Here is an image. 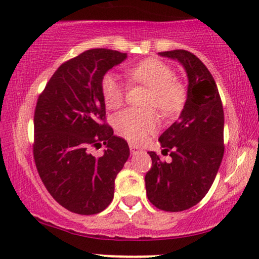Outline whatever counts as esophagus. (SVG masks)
I'll return each mask as SVG.
<instances>
[{"label":"esophagus","mask_w":259,"mask_h":259,"mask_svg":"<svg viewBox=\"0 0 259 259\" xmlns=\"http://www.w3.org/2000/svg\"><path fill=\"white\" fill-rule=\"evenodd\" d=\"M130 150H131V154H132V155H136V154H138V152L142 151V150H140V148H138V146L132 145V144L130 145Z\"/></svg>","instance_id":"1"}]
</instances>
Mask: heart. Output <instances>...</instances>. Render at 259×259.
Returning a JSON list of instances; mask_svg holds the SVG:
<instances>
[{"mask_svg":"<svg viewBox=\"0 0 259 259\" xmlns=\"http://www.w3.org/2000/svg\"><path fill=\"white\" fill-rule=\"evenodd\" d=\"M130 80L148 86V105H156L164 115H174L183 108L186 91L180 81L174 80V73L167 63L157 59L143 60L126 71ZM104 103L116 109L123 102L124 85L117 75L108 73L101 82ZM159 120L154 109L128 108L114 116V126L131 143H142L158 127Z\"/></svg>","mask_w":259,"mask_h":259,"instance_id":"heart-1","label":"heart"}]
</instances>
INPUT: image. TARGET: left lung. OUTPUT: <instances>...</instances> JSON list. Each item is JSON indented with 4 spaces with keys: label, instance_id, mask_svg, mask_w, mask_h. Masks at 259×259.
<instances>
[{
    "label": "left lung",
    "instance_id": "8db88e82",
    "mask_svg": "<svg viewBox=\"0 0 259 259\" xmlns=\"http://www.w3.org/2000/svg\"><path fill=\"white\" fill-rule=\"evenodd\" d=\"M158 55L184 67L187 97L179 119L159 137L163 151H170L171 161L162 162L150 151L152 167L145 175V187L156 207L177 212L199 203L211 187L225 151V116L216 82L196 55L186 50Z\"/></svg>",
    "mask_w": 259,
    "mask_h": 259
}]
</instances>
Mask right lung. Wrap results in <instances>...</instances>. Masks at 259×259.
I'll use <instances>...</instances> for the list:
<instances>
[{
  "label": "right lung",
  "instance_id": "add662e5",
  "mask_svg": "<svg viewBox=\"0 0 259 259\" xmlns=\"http://www.w3.org/2000/svg\"><path fill=\"white\" fill-rule=\"evenodd\" d=\"M126 53L90 49L57 68L38 97L33 156L54 199L79 215L98 213L111 203L116 175L128 159L127 142L104 123L103 76ZM106 145L95 158L90 146Z\"/></svg>",
  "mask_w": 259,
  "mask_h": 259
}]
</instances>
